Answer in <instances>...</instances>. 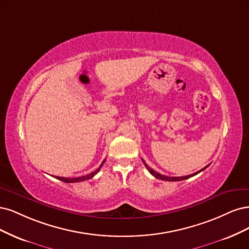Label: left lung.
I'll return each instance as SVG.
<instances>
[{
  "mask_svg": "<svg viewBox=\"0 0 249 249\" xmlns=\"http://www.w3.org/2000/svg\"><path fill=\"white\" fill-rule=\"evenodd\" d=\"M142 162L145 163V166L147 167V170L149 171V173L151 174V175H153L155 178H157V179H160V180H163V181H182V180H186V179H188V178H191V177H194V176H196V174H198V173H200L202 171H204V170H206V168L209 166V165H207V166H205V167H203L202 170L200 171H198V172H196V173H195V174H191V175H188V176H184V177H167V176H164V175H161V174H159V173H157V172H155L154 170H152V168L145 162L142 160Z\"/></svg>",
  "mask_w": 249,
  "mask_h": 249,
  "instance_id": "obj_1",
  "label": "left lung"
}]
</instances>
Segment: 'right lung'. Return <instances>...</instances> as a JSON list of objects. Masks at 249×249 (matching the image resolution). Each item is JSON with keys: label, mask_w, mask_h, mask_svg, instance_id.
Instances as JSON below:
<instances>
[{"label": "right lung", "mask_w": 249, "mask_h": 249, "mask_svg": "<svg viewBox=\"0 0 249 249\" xmlns=\"http://www.w3.org/2000/svg\"><path fill=\"white\" fill-rule=\"evenodd\" d=\"M106 162V159L103 160L102 161V163H101V165L97 168V170L96 171H94L93 173H91V174H89V175H86V176H82V177H77V178H65V177H55L57 179H59L60 181H63V182H66V183H76V182H82V181H85V180H89V179H91V178H93L94 176L97 174L99 171H100V168H101V166L103 165V163Z\"/></svg>", "instance_id": "1"}]
</instances>
